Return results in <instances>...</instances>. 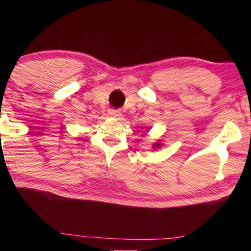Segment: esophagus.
Returning a JSON list of instances; mask_svg holds the SVG:
<instances>
[{
  "mask_svg": "<svg viewBox=\"0 0 251 251\" xmlns=\"http://www.w3.org/2000/svg\"><path fill=\"white\" fill-rule=\"evenodd\" d=\"M108 115L112 116V118L118 119V118H120V116H121V112L118 111V109H109Z\"/></svg>",
  "mask_w": 251,
  "mask_h": 251,
  "instance_id": "1",
  "label": "esophagus"
}]
</instances>
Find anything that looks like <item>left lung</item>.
<instances>
[{"mask_svg": "<svg viewBox=\"0 0 251 251\" xmlns=\"http://www.w3.org/2000/svg\"><path fill=\"white\" fill-rule=\"evenodd\" d=\"M155 147H159V146H161V144L160 143H157V144H155V145H154Z\"/></svg>", "mask_w": 251, "mask_h": 251, "instance_id": "8db88e82", "label": "left lung"}]
</instances>
